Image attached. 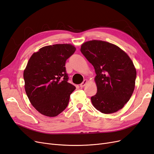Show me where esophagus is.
Wrapping results in <instances>:
<instances>
[{
    "mask_svg": "<svg viewBox=\"0 0 154 154\" xmlns=\"http://www.w3.org/2000/svg\"><path fill=\"white\" fill-rule=\"evenodd\" d=\"M87 82H88V81L86 80V79H85V80L81 84L80 87H81V88H84L85 86H86V84H87Z\"/></svg>",
    "mask_w": 154,
    "mask_h": 154,
    "instance_id": "esophagus-1",
    "label": "esophagus"
}]
</instances>
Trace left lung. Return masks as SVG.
Returning <instances> with one entry per match:
<instances>
[{
	"label": "left lung",
	"mask_w": 154,
	"mask_h": 154,
	"mask_svg": "<svg viewBox=\"0 0 154 154\" xmlns=\"http://www.w3.org/2000/svg\"><path fill=\"white\" fill-rule=\"evenodd\" d=\"M81 51L94 68L97 93L91 98L96 109L112 113L122 109L133 93L136 70L129 56L117 45L93 40Z\"/></svg>",
	"instance_id": "8db88e82"
}]
</instances>
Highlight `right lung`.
Listing matches in <instances>:
<instances>
[{"label": "right lung", "mask_w": 154, "mask_h": 154, "mask_svg": "<svg viewBox=\"0 0 154 154\" xmlns=\"http://www.w3.org/2000/svg\"><path fill=\"white\" fill-rule=\"evenodd\" d=\"M76 48L69 44L48 45L34 53L23 72L31 104L41 114L56 117L68 106L75 87L68 82L65 63Z\"/></svg>", "instance_id": "obj_1"}]
</instances>
